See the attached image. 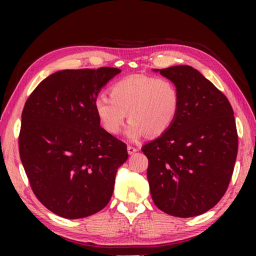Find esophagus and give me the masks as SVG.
Masks as SVG:
<instances>
[{
    "label": "esophagus",
    "instance_id": "1",
    "mask_svg": "<svg viewBox=\"0 0 256 256\" xmlns=\"http://www.w3.org/2000/svg\"><path fill=\"white\" fill-rule=\"evenodd\" d=\"M138 151V149L136 148H134L133 146H128V154H136Z\"/></svg>",
    "mask_w": 256,
    "mask_h": 256
}]
</instances>
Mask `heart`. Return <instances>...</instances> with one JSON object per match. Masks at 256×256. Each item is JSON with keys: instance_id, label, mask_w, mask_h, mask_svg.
I'll list each match as a JSON object with an SVG mask.
<instances>
[{"instance_id": "heart-1", "label": "heart", "mask_w": 256, "mask_h": 256, "mask_svg": "<svg viewBox=\"0 0 256 256\" xmlns=\"http://www.w3.org/2000/svg\"><path fill=\"white\" fill-rule=\"evenodd\" d=\"M110 96L94 99V107L102 126L110 134L122 130L126 112L131 120L125 136L138 141L146 133L160 136L170 128L180 112V96L174 82L166 78L134 74L115 82Z\"/></svg>"}]
</instances>
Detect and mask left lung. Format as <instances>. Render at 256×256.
Returning <instances> with one entry per match:
<instances>
[{
    "instance_id": "8db88e82",
    "label": "left lung",
    "mask_w": 256,
    "mask_h": 256,
    "mask_svg": "<svg viewBox=\"0 0 256 256\" xmlns=\"http://www.w3.org/2000/svg\"><path fill=\"white\" fill-rule=\"evenodd\" d=\"M154 71L176 84L180 106L174 124L142 146L151 198L170 216L202 214L226 193L235 166L238 136L232 105L192 66Z\"/></svg>"
}]
</instances>
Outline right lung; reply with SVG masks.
Returning a JSON list of instances; mask_svg holds the SVG:
<instances>
[{"mask_svg": "<svg viewBox=\"0 0 256 256\" xmlns=\"http://www.w3.org/2000/svg\"><path fill=\"white\" fill-rule=\"evenodd\" d=\"M120 68L58 71L30 94L21 115L19 152L30 186L66 219L97 214L110 202L126 144L100 126L94 99Z\"/></svg>", "mask_w": 256, "mask_h": 256, "instance_id": "obj_1", "label": "right lung"}]
</instances>
